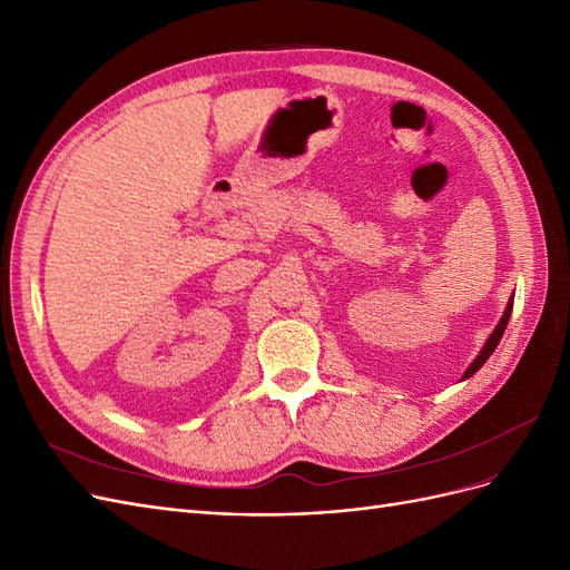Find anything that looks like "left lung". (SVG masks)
I'll return each mask as SVG.
<instances>
[{
    "mask_svg": "<svg viewBox=\"0 0 570 570\" xmlns=\"http://www.w3.org/2000/svg\"><path fill=\"white\" fill-rule=\"evenodd\" d=\"M511 308H513V295H511V299H509V304H507V308H504V316L499 318L497 327H494V331L490 333V337L485 340V344H482V350H480V354L473 358V364L463 371V377H461V381H465V377L475 375V373L480 371V366L485 364V361L492 356V352L497 350L499 340H502V335H504V331H507V323H509V318H511Z\"/></svg>",
    "mask_w": 570,
    "mask_h": 570,
    "instance_id": "8db88e82",
    "label": "left lung"
}]
</instances>
